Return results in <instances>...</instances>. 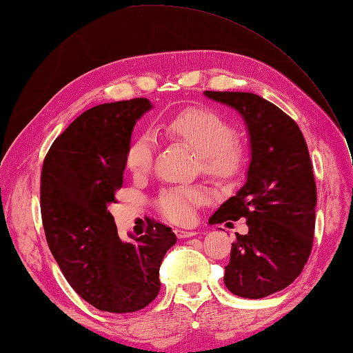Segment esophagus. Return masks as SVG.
<instances>
[{"label": "esophagus", "mask_w": 353, "mask_h": 353, "mask_svg": "<svg viewBox=\"0 0 353 353\" xmlns=\"http://www.w3.org/2000/svg\"><path fill=\"white\" fill-rule=\"evenodd\" d=\"M175 234H176V237L178 239H188V237H194L195 236V231H186V230H175Z\"/></svg>", "instance_id": "esophagus-1"}]
</instances>
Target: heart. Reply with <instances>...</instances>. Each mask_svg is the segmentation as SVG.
I'll return each mask as SVG.
<instances>
[{
  "label": "heart",
  "instance_id": "b5f03b06",
  "mask_svg": "<svg viewBox=\"0 0 353 353\" xmlns=\"http://www.w3.org/2000/svg\"><path fill=\"white\" fill-rule=\"evenodd\" d=\"M157 132L181 141L200 153L201 165L217 180H231L245 164V148L236 139V130L220 114L205 108H188L157 125ZM154 136L142 132L130 141L125 150V167L133 175H144L152 169ZM209 200L208 189L200 186H172L158 194L157 208L164 219L178 225L195 220L196 209Z\"/></svg>",
  "mask_w": 353,
  "mask_h": 353
}]
</instances>
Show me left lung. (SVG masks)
<instances>
[{
	"label": "left lung",
	"mask_w": 353,
	"mask_h": 353,
	"mask_svg": "<svg viewBox=\"0 0 353 353\" xmlns=\"http://www.w3.org/2000/svg\"><path fill=\"white\" fill-rule=\"evenodd\" d=\"M236 108L248 125V180L211 217V223L246 219L248 234H236L225 285L261 299L298 277L310 257L316 183L304 134L292 117L252 92L205 91Z\"/></svg>",
	"instance_id": "obj_1"
}]
</instances>
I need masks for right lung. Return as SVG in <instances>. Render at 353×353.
I'll return each instance as SVG.
<instances>
[{"instance_id": "1", "label": "right lung", "mask_w": 353, "mask_h": 353, "mask_svg": "<svg viewBox=\"0 0 353 353\" xmlns=\"http://www.w3.org/2000/svg\"><path fill=\"white\" fill-rule=\"evenodd\" d=\"M145 97L86 110L52 142L40 178L41 220L49 250L80 298L111 313L147 307L159 293V267L176 242L150 221L132 243L117 236L107 211L122 188L125 150Z\"/></svg>"}]
</instances>
